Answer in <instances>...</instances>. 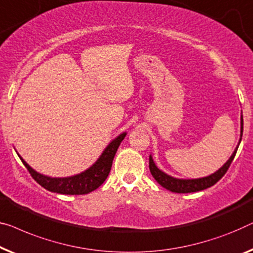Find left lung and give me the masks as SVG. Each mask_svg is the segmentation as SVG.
Returning a JSON list of instances; mask_svg holds the SVG:
<instances>
[{"label":"left lung","instance_id":"8db88e82","mask_svg":"<svg viewBox=\"0 0 253 253\" xmlns=\"http://www.w3.org/2000/svg\"><path fill=\"white\" fill-rule=\"evenodd\" d=\"M242 134H243V115H241V135L239 144H237L235 151L232 154V156L229 157L228 161L222 166L220 169L217 170L214 173L210 175H207V177L197 178V179H179L174 178L172 175L167 174L166 172L160 170L159 168L156 167L155 162H154L152 155H149V170H151V173L154 177V179L159 182V184L168 190L173 193H194V192H200V190L207 189L211 186H213L215 182L220 180V179L224 177V174L228 170L230 163L233 162L234 157H235V154L237 152V148H239L240 142L242 140Z\"/></svg>","mask_w":253,"mask_h":253}]
</instances>
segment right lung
Segmentation results:
<instances>
[{
  "label": "right lung",
  "mask_w": 253,
  "mask_h": 253,
  "mask_svg": "<svg viewBox=\"0 0 253 253\" xmlns=\"http://www.w3.org/2000/svg\"><path fill=\"white\" fill-rule=\"evenodd\" d=\"M126 135V132H123L115 139H113L89 169L79 174L71 175V177L52 178L39 173L38 171H35L32 167L28 166L26 161L19 154H17L20 157L24 166L27 168L32 177L34 178V180L42 187L50 190V192L65 194V195H83V194L93 192L94 189H97L104 184L106 178L108 177L109 171H111L113 160H114L115 154L118 152L121 141L123 140Z\"/></svg>",
  "instance_id": "1"
}]
</instances>
